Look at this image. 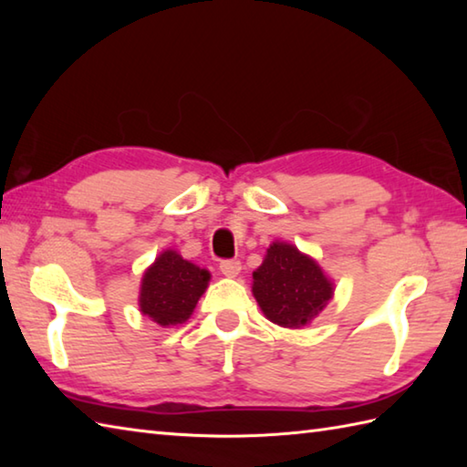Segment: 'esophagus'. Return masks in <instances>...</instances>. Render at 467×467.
<instances>
[{
  "label": "esophagus",
  "instance_id": "34e87169",
  "mask_svg": "<svg viewBox=\"0 0 467 467\" xmlns=\"http://www.w3.org/2000/svg\"><path fill=\"white\" fill-rule=\"evenodd\" d=\"M241 269H243V265H241V261H236V259L223 261V263H221L223 275H224V276H231V279H234V276H239Z\"/></svg>",
  "mask_w": 467,
  "mask_h": 467
}]
</instances>
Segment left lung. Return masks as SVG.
I'll use <instances>...</instances> for the list:
<instances>
[{"mask_svg":"<svg viewBox=\"0 0 467 467\" xmlns=\"http://www.w3.org/2000/svg\"><path fill=\"white\" fill-rule=\"evenodd\" d=\"M253 295L263 315L286 329H303L333 299L335 283L313 256L275 241L253 273Z\"/></svg>","mask_w":467,"mask_h":467,"instance_id":"8db88e82","label":"left lung"}]
</instances>
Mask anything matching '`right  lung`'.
Returning <instances> with one entry per match:
<instances>
[{"mask_svg": "<svg viewBox=\"0 0 467 467\" xmlns=\"http://www.w3.org/2000/svg\"><path fill=\"white\" fill-rule=\"evenodd\" d=\"M208 281L211 273L206 269L182 259L174 249H166L142 275L138 306L161 327L182 325L191 319Z\"/></svg>", "mask_w": 467, "mask_h": 467, "instance_id": "1", "label": "right lung"}]
</instances>
